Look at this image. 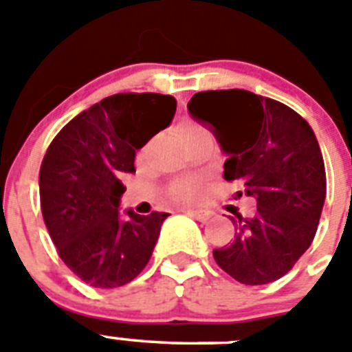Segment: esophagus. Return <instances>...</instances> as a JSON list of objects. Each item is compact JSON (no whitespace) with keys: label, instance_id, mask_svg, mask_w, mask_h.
Returning <instances> with one entry per match:
<instances>
[{"label":"esophagus","instance_id":"esophagus-1","mask_svg":"<svg viewBox=\"0 0 352 352\" xmlns=\"http://www.w3.org/2000/svg\"><path fill=\"white\" fill-rule=\"evenodd\" d=\"M186 214H190L192 219L199 220V222H206V220L211 219V211L206 210H186Z\"/></svg>","mask_w":352,"mask_h":352}]
</instances>
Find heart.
Segmentation results:
<instances>
[{"instance_id": "1", "label": "heart", "mask_w": 352, "mask_h": 352, "mask_svg": "<svg viewBox=\"0 0 352 352\" xmlns=\"http://www.w3.org/2000/svg\"><path fill=\"white\" fill-rule=\"evenodd\" d=\"M199 130L201 129L195 125L183 126V138H188V135L199 132ZM169 195L176 203H190L199 195V183L194 182V179H179V182L170 186Z\"/></svg>"}]
</instances>
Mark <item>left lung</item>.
<instances>
[{
    "mask_svg": "<svg viewBox=\"0 0 352 352\" xmlns=\"http://www.w3.org/2000/svg\"><path fill=\"white\" fill-rule=\"evenodd\" d=\"M186 107L229 157L223 178L257 203L252 219L231 217L234 241L213 250L214 261L241 284L278 280L310 247L321 219L326 173L316 133L291 107L245 89L195 93Z\"/></svg>",
    "mask_w": 352,
    "mask_h": 352,
    "instance_id": "8db88e82",
    "label": "left lung"
}]
</instances>
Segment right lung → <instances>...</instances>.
<instances>
[{"instance_id":"add662e5","label":"right lung","mask_w":352,"mask_h":352,"mask_svg":"<svg viewBox=\"0 0 352 352\" xmlns=\"http://www.w3.org/2000/svg\"><path fill=\"white\" fill-rule=\"evenodd\" d=\"M176 113L160 93H118L77 114L52 139L40 167L43 222L61 261L84 284L113 289L144 270L169 213L120 214L123 174L135 151Z\"/></svg>"}]
</instances>
